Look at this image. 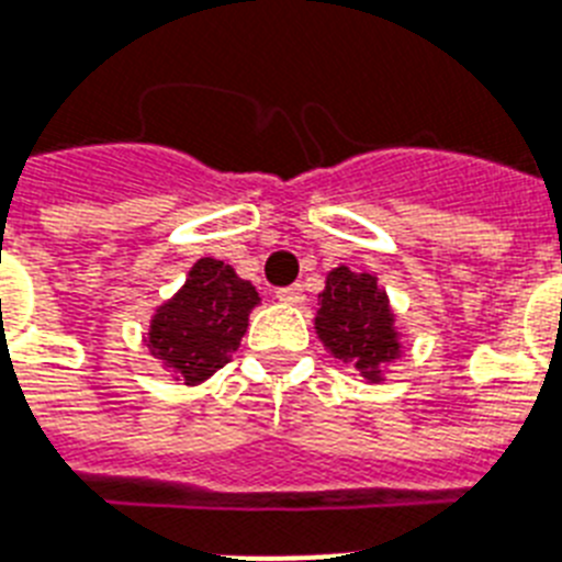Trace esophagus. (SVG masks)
Instances as JSON below:
<instances>
[{"label":"esophagus","mask_w":562,"mask_h":562,"mask_svg":"<svg viewBox=\"0 0 562 562\" xmlns=\"http://www.w3.org/2000/svg\"><path fill=\"white\" fill-rule=\"evenodd\" d=\"M277 300L289 305H300L305 300L303 285H285V289H277Z\"/></svg>","instance_id":"34e87169"}]
</instances>
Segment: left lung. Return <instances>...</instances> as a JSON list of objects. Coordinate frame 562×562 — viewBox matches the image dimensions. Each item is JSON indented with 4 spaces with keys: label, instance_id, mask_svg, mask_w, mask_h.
I'll list each match as a JSON object with an SVG mask.
<instances>
[{
    "label": "left lung",
    "instance_id": "1",
    "mask_svg": "<svg viewBox=\"0 0 562 562\" xmlns=\"http://www.w3.org/2000/svg\"><path fill=\"white\" fill-rule=\"evenodd\" d=\"M314 328L337 360L353 366L371 383H380L385 366L403 353L394 311L376 277L348 266L334 268L325 277Z\"/></svg>",
    "mask_w": 562,
    "mask_h": 562
}]
</instances>
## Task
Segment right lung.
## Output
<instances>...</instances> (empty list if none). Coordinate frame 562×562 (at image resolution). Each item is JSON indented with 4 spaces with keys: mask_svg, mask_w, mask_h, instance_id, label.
<instances>
[{
    "mask_svg": "<svg viewBox=\"0 0 562 562\" xmlns=\"http://www.w3.org/2000/svg\"><path fill=\"white\" fill-rule=\"evenodd\" d=\"M259 294L223 259L202 257L188 271L186 285L150 317V353L186 385L205 383L231 362L239 348L248 314Z\"/></svg>",
    "mask_w": 562,
    "mask_h": 562,
    "instance_id": "right-lung-1",
    "label": "right lung"
}]
</instances>
